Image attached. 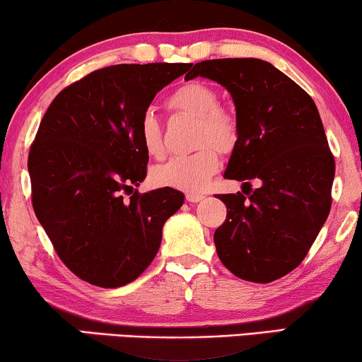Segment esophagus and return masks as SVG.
Segmentation results:
<instances>
[{"label":"esophagus","mask_w":362,"mask_h":362,"mask_svg":"<svg viewBox=\"0 0 362 362\" xmlns=\"http://www.w3.org/2000/svg\"><path fill=\"white\" fill-rule=\"evenodd\" d=\"M186 199L189 202H201L202 199H204V196L202 194H197V192H187L186 194Z\"/></svg>","instance_id":"34e87169"}]
</instances>
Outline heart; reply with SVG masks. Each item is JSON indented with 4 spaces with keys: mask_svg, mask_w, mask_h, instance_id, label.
Listing matches in <instances>:
<instances>
[{
    "mask_svg": "<svg viewBox=\"0 0 362 362\" xmlns=\"http://www.w3.org/2000/svg\"><path fill=\"white\" fill-rule=\"evenodd\" d=\"M170 105L199 118V143H212L221 151H230L235 146L239 127L234 117L221 110V98L214 88L201 82L185 83L171 93ZM138 136L148 155L153 158L163 155L161 128L153 110L141 115ZM214 147L206 145L192 155L170 158L153 170V181L181 191H201L221 166L219 153Z\"/></svg>",
    "mask_w": 362,
    "mask_h": 362,
    "instance_id": "heart-1",
    "label": "heart"
}]
</instances>
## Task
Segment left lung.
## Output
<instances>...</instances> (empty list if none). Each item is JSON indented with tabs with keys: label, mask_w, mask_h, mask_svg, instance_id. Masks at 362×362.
Masks as SVG:
<instances>
[{
	"label": "left lung",
	"mask_w": 362,
	"mask_h": 362,
	"mask_svg": "<svg viewBox=\"0 0 362 362\" xmlns=\"http://www.w3.org/2000/svg\"><path fill=\"white\" fill-rule=\"evenodd\" d=\"M196 77L221 83L235 105L239 138L224 177L260 181L219 194L227 217L214 232L217 255L239 279L269 284L301 264L331 209L334 158L318 108L262 59L202 61L185 81Z\"/></svg>",
	"instance_id": "1"
}]
</instances>
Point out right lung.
Returning a JSON list of instances; mask_svg holds the SVG:
<instances>
[{
	"instance_id": "obj_1",
	"label": "right lung",
	"mask_w": 362,
	"mask_h": 362,
	"mask_svg": "<svg viewBox=\"0 0 362 362\" xmlns=\"http://www.w3.org/2000/svg\"><path fill=\"white\" fill-rule=\"evenodd\" d=\"M191 64H120L88 74L49 105L29 151L33 207L78 279L117 288L138 279L185 194L135 191L148 153L138 127L158 92Z\"/></svg>"
}]
</instances>
